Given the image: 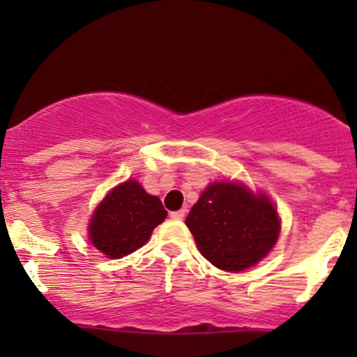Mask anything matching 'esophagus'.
Wrapping results in <instances>:
<instances>
[{
	"label": "esophagus",
	"mask_w": 357,
	"mask_h": 357,
	"mask_svg": "<svg viewBox=\"0 0 357 357\" xmlns=\"http://www.w3.org/2000/svg\"><path fill=\"white\" fill-rule=\"evenodd\" d=\"M184 216H186V210H179V211L171 213V218L173 220H184Z\"/></svg>",
	"instance_id": "obj_1"
}]
</instances>
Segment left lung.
<instances>
[{
  "instance_id": "8db88e82",
  "label": "left lung",
  "mask_w": 357,
  "mask_h": 357,
  "mask_svg": "<svg viewBox=\"0 0 357 357\" xmlns=\"http://www.w3.org/2000/svg\"><path fill=\"white\" fill-rule=\"evenodd\" d=\"M186 225L202 255L227 272H241L260 261L280 231L275 206L235 183L208 186Z\"/></svg>"
}]
</instances>
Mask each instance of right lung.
I'll list each match as a JSON object with an SVG mask.
<instances>
[{"label":"right lung","instance_id":"add662e5","mask_svg":"<svg viewBox=\"0 0 357 357\" xmlns=\"http://www.w3.org/2000/svg\"><path fill=\"white\" fill-rule=\"evenodd\" d=\"M166 216L161 199L130 179L114 188L93 213L90 241L109 258H121L141 248Z\"/></svg>","mask_w":357,"mask_h":357}]
</instances>
